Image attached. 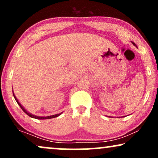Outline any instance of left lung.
Wrapping results in <instances>:
<instances>
[{
    "label": "left lung",
    "instance_id": "8db88e82",
    "mask_svg": "<svg viewBox=\"0 0 158 158\" xmlns=\"http://www.w3.org/2000/svg\"><path fill=\"white\" fill-rule=\"evenodd\" d=\"M132 43H133V45H134V46H136V45H135V44H134V43H133V42H132Z\"/></svg>",
    "mask_w": 158,
    "mask_h": 158
}]
</instances>
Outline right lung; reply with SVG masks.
Masks as SVG:
<instances>
[{
	"label": "right lung",
	"instance_id": "right-lung-1",
	"mask_svg": "<svg viewBox=\"0 0 158 158\" xmlns=\"http://www.w3.org/2000/svg\"><path fill=\"white\" fill-rule=\"evenodd\" d=\"M13 95H14V97H15V100H16V101H17V103H18V105L19 106H20V108L22 109V110H23L24 112H25L26 114H27L29 116V117H32V118H35V119H52V118H55V117H58V116H60L61 114L62 113H60V114H55V115H51V116H48V117H39V116H35V115H33V114H31V113H29L28 111H27V110H26V109H25V108H24L23 106H22L20 103H19V101H18V100H17V98H16V96H15V94L13 93Z\"/></svg>",
	"mask_w": 158,
	"mask_h": 158
}]
</instances>
